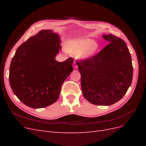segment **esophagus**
Returning <instances> with one entry per match:
<instances>
[{"mask_svg": "<svg viewBox=\"0 0 146 146\" xmlns=\"http://www.w3.org/2000/svg\"><path fill=\"white\" fill-rule=\"evenodd\" d=\"M77 67H78V66H77V64L76 63H74V69H77Z\"/></svg>", "mask_w": 146, "mask_h": 146, "instance_id": "34e87169", "label": "esophagus"}]
</instances>
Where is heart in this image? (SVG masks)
<instances>
[{"label":"heart","mask_w":146,"mask_h":146,"mask_svg":"<svg viewBox=\"0 0 146 146\" xmlns=\"http://www.w3.org/2000/svg\"><path fill=\"white\" fill-rule=\"evenodd\" d=\"M98 45L90 39H82L72 41L70 44L69 50L75 54H81L82 58L92 55L96 51Z\"/></svg>","instance_id":"obj_1"}]
</instances>
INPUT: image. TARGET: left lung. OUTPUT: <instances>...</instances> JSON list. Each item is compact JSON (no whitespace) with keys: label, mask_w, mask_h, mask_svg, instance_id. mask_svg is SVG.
<instances>
[{"label":"left lung","mask_w":146,"mask_h":146,"mask_svg":"<svg viewBox=\"0 0 146 146\" xmlns=\"http://www.w3.org/2000/svg\"><path fill=\"white\" fill-rule=\"evenodd\" d=\"M103 37L108 44L77 64L84 98L92 104L110 105L125 94L131 83L133 69L125 41L111 34Z\"/></svg>","instance_id":"left-lung-1"}]
</instances>
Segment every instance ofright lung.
<instances>
[{
  "instance_id": "add662e5",
  "label": "right lung",
  "mask_w": 146,
  "mask_h": 146,
  "mask_svg": "<svg viewBox=\"0 0 146 146\" xmlns=\"http://www.w3.org/2000/svg\"><path fill=\"white\" fill-rule=\"evenodd\" d=\"M58 35L42 30L17 48L10 66L14 94L33 108H44L58 99L61 85L73 70L74 58L55 60L61 46Z\"/></svg>"
}]
</instances>
